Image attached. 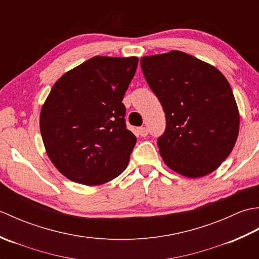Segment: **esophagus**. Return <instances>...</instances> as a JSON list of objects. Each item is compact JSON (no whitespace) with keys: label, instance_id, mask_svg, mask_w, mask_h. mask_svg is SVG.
Here are the masks:
<instances>
[{"label":"esophagus","instance_id":"34e87169","mask_svg":"<svg viewBox=\"0 0 259 259\" xmlns=\"http://www.w3.org/2000/svg\"><path fill=\"white\" fill-rule=\"evenodd\" d=\"M138 133H139V135L141 137H147L149 131H148V129L146 128V126H140V128L138 129Z\"/></svg>","mask_w":259,"mask_h":259}]
</instances>
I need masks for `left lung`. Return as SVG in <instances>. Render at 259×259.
<instances>
[{"label":"left lung","mask_w":259,"mask_h":259,"mask_svg":"<svg viewBox=\"0 0 259 259\" xmlns=\"http://www.w3.org/2000/svg\"><path fill=\"white\" fill-rule=\"evenodd\" d=\"M147 83L166 115L158 138L164 163L189 178L212 172L232 152L239 131L234 93L221 71L181 51L140 59Z\"/></svg>","instance_id":"left-lung-1"}]
</instances>
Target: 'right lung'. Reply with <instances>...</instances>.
Here are the masks:
<instances>
[{
    "label": "right lung",
    "instance_id": "add662e5",
    "mask_svg": "<svg viewBox=\"0 0 259 259\" xmlns=\"http://www.w3.org/2000/svg\"><path fill=\"white\" fill-rule=\"evenodd\" d=\"M138 58L93 57L60 78L40 114L49 158L74 183L95 186L118 177L137 142L126 129L124 93Z\"/></svg>",
    "mask_w": 259,
    "mask_h": 259
}]
</instances>
